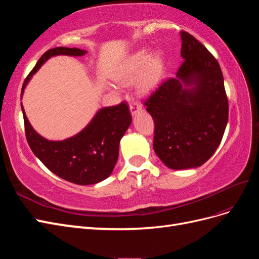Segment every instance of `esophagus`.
Listing matches in <instances>:
<instances>
[{"mask_svg": "<svg viewBox=\"0 0 259 259\" xmlns=\"http://www.w3.org/2000/svg\"><path fill=\"white\" fill-rule=\"evenodd\" d=\"M130 110H131V113L133 115H135L136 113L142 111V107H140V105L138 103H133L130 106Z\"/></svg>", "mask_w": 259, "mask_h": 259, "instance_id": "esophagus-1", "label": "esophagus"}]
</instances>
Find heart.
Here are the masks:
<instances>
[{
  "instance_id": "1",
  "label": "heart",
  "mask_w": 259,
  "mask_h": 259,
  "mask_svg": "<svg viewBox=\"0 0 259 259\" xmlns=\"http://www.w3.org/2000/svg\"><path fill=\"white\" fill-rule=\"evenodd\" d=\"M165 72V57L161 51L151 53L150 50L143 49L136 52L127 59L120 76L123 83L137 80V90L148 94L158 88Z\"/></svg>"
}]
</instances>
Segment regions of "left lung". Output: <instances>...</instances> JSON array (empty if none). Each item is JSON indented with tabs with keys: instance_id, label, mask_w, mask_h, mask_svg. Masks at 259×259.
<instances>
[{
	"instance_id": "obj_1",
	"label": "left lung",
	"mask_w": 259,
	"mask_h": 259,
	"mask_svg": "<svg viewBox=\"0 0 259 259\" xmlns=\"http://www.w3.org/2000/svg\"><path fill=\"white\" fill-rule=\"evenodd\" d=\"M183 64L145 105L154 121L153 149L171 169L199 167L221 144L228 122V98L218 61L204 45L180 32Z\"/></svg>"
}]
</instances>
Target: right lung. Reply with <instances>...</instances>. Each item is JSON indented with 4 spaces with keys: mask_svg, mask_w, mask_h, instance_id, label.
Masks as SVG:
<instances>
[{
    "mask_svg": "<svg viewBox=\"0 0 259 259\" xmlns=\"http://www.w3.org/2000/svg\"><path fill=\"white\" fill-rule=\"evenodd\" d=\"M80 49L55 48L45 52L22 85L21 97L28 82L46 60L58 55L83 56ZM27 142L44 165L60 178L76 185H94L111 175L119 158L120 140L132 123L128 106L121 103L105 107L76 135L54 142L42 137L34 131L21 104Z\"/></svg>",
    "mask_w": 259,
    "mask_h": 259,
    "instance_id": "right-lung-1",
    "label": "right lung"
}]
</instances>
